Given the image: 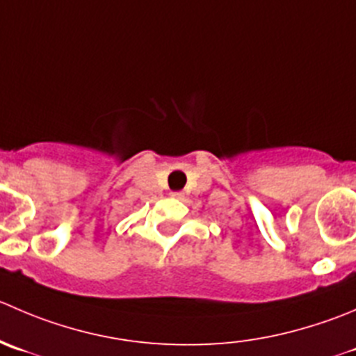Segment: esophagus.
Masks as SVG:
<instances>
[{"instance_id":"esophagus-1","label":"esophagus","mask_w":356,"mask_h":356,"mask_svg":"<svg viewBox=\"0 0 356 356\" xmlns=\"http://www.w3.org/2000/svg\"><path fill=\"white\" fill-rule=\"evenodd\" d=\"M170 196H172V198H177V200H182V196H184V195H182V193H181V191H174V193H170Z\"/></svg>"}]
</instances>
